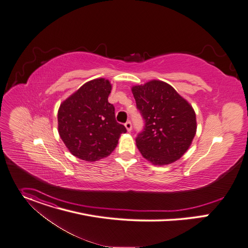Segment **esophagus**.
Returning a JSON list of instances; mask_svg holds the SVG:
<instances>
[{"mask_svg":"<svg viewBox=\"0 0 248 248\" xmlns=\"http://www.w3.org/2000/svg\"><path fill=\"white\" fill-rule=\"evenodd\" d=\"M124 126L126 127L127 131H131V128H132V125H131V123L130 121H127L125 124H124Z\"/></svg>","mask_w":248,"mask_h":248,"instance_id":"obj_1","label":"esophagus"}]
</instances>
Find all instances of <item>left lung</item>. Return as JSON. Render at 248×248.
<instances>
[{
  "label": "left lung",
  "instance_id": "1",
  "mask_svg": "<svg viewBox=\"0 0 248 248\" xmlns=\"http://www.w3.org/2000/svg\"><path fill=\"white\" fill-rule=\"evenodd\" d=\"M131 91L145 123L136 139L142 156L154 165L181 158L197 130L192 106L172 86L158 80L133 86Z\"/></svg>",
  "mask_w": 248,
  "mask_h": 248
}]
</instances>
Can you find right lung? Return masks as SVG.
Wrapping results in <instances>:
<instances>
[{
    "label": "right lung",
    "mask_w": 248,
    "mask_h": 248,
    "mask_svg": "<svg viewBox=\"0 0 248 248\" xmlns=\"http://www.w3.org/2000/svg\"><path fill=\"white\" fill-rule=\"evenodd\" d=\"M111 85L104 78L85 83L58 109V132L78 158L94 162L118 145L124 125L116 121L115 107L108 102Z\"/></svg>",
    "instance_id": "obj_1"
}]
</instances>
